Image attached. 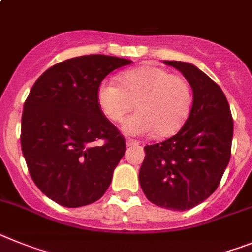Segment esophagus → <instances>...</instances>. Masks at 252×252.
<instances>
[{
	"mask_svg": "<svg viewBox=\"0 0 252 252\" xmlns=\"http://www.w3.org/2000/svg\"><path fill=\"white\" fill-rule=\"evenodd\" d=\"M126 146L128 147H132V146H137V144H139L138 141H134V139H126Z\"/></svg>",
	"mask_w": 252,
	"mask_h": 252,
	"instance_id": "esophagus-1",
	"label": "esophagus"
}]
</instances>
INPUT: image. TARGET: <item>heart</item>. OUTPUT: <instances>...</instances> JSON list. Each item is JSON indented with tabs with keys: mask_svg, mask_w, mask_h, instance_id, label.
I'll return each instance as SVG.
<instances>
[{
	"mask_svg": "<svg viewBox=\"0 0 252 252\" xmlns=\"http://www.w3.org/2000/svg\"><path fill=\"white\" fill-rule=\"evenodd\" d=\"M120 82L105 80L97 89V104L111 122L124 120V134L159 137L175 134L185 124L192 106V93L184 77L157 65H143L120 74Z\"/></svg>",
	"mask_w": 252,
	"mask_h": 252,
	"instance_id": "heart-1",
	"label": "heart"
}]
</instances>
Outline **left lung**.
<instances>
[{
	"mask_svg": "<svg viewBox=\"0 0 252 252\" xmlns=\"http://www.w3.org/2000/svg\"><path fill=\"white\" fill-rule=\"evenodd\" d=\"M192 90L187 122L174 137L146 146L139 184L150 202L171 211L200 204L220 185L231 157L233 120L226 96L191 63L163 61Z\"/></svg>",
	"mask_w": 252,
	"mask_h": 252,
	"instance_id": "obj_1",
	"label": "left lung"
}]
</instances>
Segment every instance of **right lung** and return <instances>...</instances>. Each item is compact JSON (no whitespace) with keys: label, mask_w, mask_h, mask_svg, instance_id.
I'll return each mask as SVG.
<instances>
[{"label":"right lung","mask_w":252,"mask_h":252,"mask_svg":"<svg viewBox=\"0 0 252 252\" xmlns=\"http://www.w3.org/2000/svg\"><path fill=\"white\" fill-rule=\"evenodd\" d=\"M132 61L91 54L57 63L41 74L24 104L21 150L35 185L68 208L99 200L126 152V141L104 117L97 89Z\"/></svg>","instance_id":"right-lung-1"}]
</instances>
